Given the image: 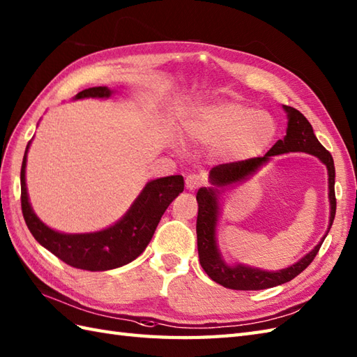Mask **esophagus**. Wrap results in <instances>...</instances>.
<instances>
[{"label": "esophagus", "instance_id": "obj_1", "mask_svg": "<svg viewBox=\"0 0 357 357\" xmlns=\"http://www.w3.org/2000/svg\"><path fill=\"white\" fill-rule=\"evenodd\" d=\"M206 181H207V178H206L204 174H189V176L185 180V183H186L188 189L192 190V189L203 186Z\"/></svg>", "mask_w": 357, "mask_h": 357}]
</instances>
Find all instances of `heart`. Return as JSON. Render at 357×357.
I'll return each instance as SVG.
<instances>
[{
	"instance_id": "b5f03b06",
	"label": "heart",
	"mask_w": 357,
	"mask_h": 357,
	"mask_svg": "<svg viewBox=\"0 0 357 357\" xmlns=\"http://www.w3.org/2000/svg\"><path fill=\"white\" fill-rule=\"evenodd\" d=\"M185 130L197 142L218 144L216 151L225 160H247L273 144L279 127L268 112L222 101L197 109Z\"/></svg>"
}]
</instances>
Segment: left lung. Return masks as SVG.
<instances>
[{"instance_id": "left-lung-1", "label": "left lung", "mask_w": 357, "mask_h": 357, "mask_svg": "<svg viewBox=\"0 0 357 357\" xmlns=\"http://www.w3.org/2000/svg\"><path fill=\"white\" fill-rule=\"evenodd\" d=\"M288 113V128H286V136L279 139L273 149L269 150L264 158H251L247 160L222 163L218 167L211 169V181L216 188L229 186L231 183L247 178L250 174H253L260 165L269 160L271 155L289 153V151H304L314 154L323 162L328 169V198H330V225L332 227L335 213H336V197H335V165L333 158L317 139L314 128L310 123L297 109L283 106ZM198 202V216H197V244H198V257L206 274L216 283L222 284L224 288L236 289V291H259L273 288L277 284H283L291 282L294 277L306 269L312 260L315 259L318 251L323 245V241L310 251L309 255L304 256L297 264L280 269V271H262V269L248 268L244 265L229 266L221 259L218 248L215 244V225L218 218V198H216V189L202 188L197 194Z\"/></svg>"}]
</instances>
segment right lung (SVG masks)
I'll return each instance as SVG.
<instances>
[{"label": "right lung", "instance_id": "right-lung-1", "mask_svg": "<svg viewBox=\"0 0 357 357\" xmlns=\"http://www.w3.org/2000/svg\"><path fill=\"white\" fill-rule=\"evenodd\" d=\"M112 91L106 86L89 88L75 95L80 98H107ZM29 150V145H27ZM25 150L21 167V207L25 224L42 247L69 266L86 271H106L132 262L149 245L155 227L171 202L183 192L185 181L181 176H169L150 181L136 198L133 206L112 227L84 234H65L47 227L29 203L25 186Z\"/></svg>", "mask_w": 357, "mask_h": 357}]
</instances>
